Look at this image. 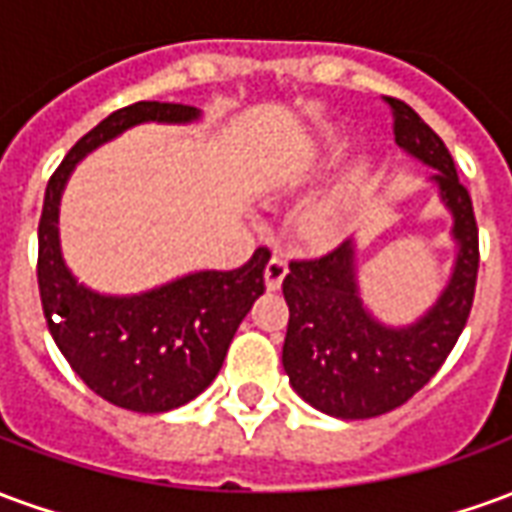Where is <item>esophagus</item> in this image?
<instances>
[{
  "instance_id": "obj_1",
  "label": "esophagus",
  "mask_w": 512,
  "mask_h": 512,
  "mask_svg": "<svg viewBox=\"0 0 512 512\" xmlns=\"http://www.w3.org/2000/svg\"><path fill=\"white\" fill-rule=\"evenodd\" d=\"M288 274V260L282 255H271L266 266V288L268 290H279L282 288V279Z\"/></svg>"
}]
</instances>
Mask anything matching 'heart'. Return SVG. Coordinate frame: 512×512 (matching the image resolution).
<instances>
[{
	"label": "heart",
	"mask_w": 512,
	"mask_h": 512,
	"mask_svg": "<svg viewBox=\"0 0 512 512\" xmlns=\"http://www.w3.org/2000/svg\"><path fill=\"white\" fill-rule=\"evenodd\" d=\"M340 202H343V194H334L332 200L321 202V205L310 213V227L315 233L323 235L332 230L334 219H337V213H340Z\"/></svg>",
	"instance_id": "1"
}]
</instances>
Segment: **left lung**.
Listing matches in <instances>:
<instances>
[{"label": "left lung", "mask_w": 512, "mask_h": 512, "mask_svg": "<svg viewBox=\"0 0 512 512\" xmlns=\"http://www.w3.org/2000/svg\"><path fill=\"white\" fill-rule=\"evenodd\" d=\"M386 101L395 115L397 147L436 169L430 180L452 213L458 252L439 299L408 326L381 323L365 307L351 238L323 257L290 263L282 282L290 310L282 367L312 408L337 419L386 414L436 376L466 326L480 266L472 197L458 180L450 150L411 106Z\"/></svg>", "instance_id": "1"}]
</instances>
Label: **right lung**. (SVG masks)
Instances as JSON below:
<instances>
[{
	"label": "right lung",
	"mask_w": 512,
	"mask_h": 512,
	"mask_svg": "<svg viewBox=\"0 0 512 512\" xmlns=\"http://www.w3.org/2000/svg\"><path fill=\"white\" fill-rule=\"evenodd\" d=\"M200 109L139 101L84 134L46 186L38 224V288L54 343L73 373L109 403L161 414L189 403L222 370L238 326L263 296L266 246L233 271H194L134 296H106L73 277L60 249V200L76 164L142 123L186 126Z\"/></svg>",
	"instance_id": "right-lung-1"
}]
</instances>
